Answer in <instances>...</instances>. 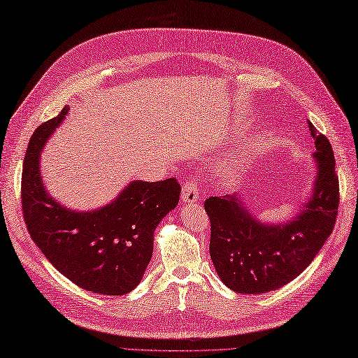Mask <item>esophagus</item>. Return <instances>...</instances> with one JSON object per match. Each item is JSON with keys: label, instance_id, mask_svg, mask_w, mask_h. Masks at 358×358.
I'll list each match as a JSON object with an SVG mask.
<instances>
[{"label": "esophagus", "instance_id": "34e87169", "mask_svg": "<svg viewBox=\"0 0 358 358\" xmlns=\"http://www.w3.org/2000/svg\"><path fill=\"white\" fill-rule=\"evenodd\" d=\"M199 194H200V188H199V182L197 179L193 176L185 180L184 187H182V196L180 200L182 203H197L199 202Z\"/></svg>", "mask_w": 358, "mask_h": 358}]
</instances>
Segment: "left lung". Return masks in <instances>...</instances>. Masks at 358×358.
I'll list each match as a JSON object with an SVG mask.
<instances>
[{
    "instance_id": "left-lung-1",
    "label": "left lung",
    "mask_w": 358,
    "mask_h": 358,
    "mask_svg": "<svg viewBox=\"0 0 358 358\" xmlns=\"http://www.w3.org/2000/svg\"><path fill=\"white\" fill-rule=\"evenodd\" d=\"M317 161L313 194L293 220L259 223L237 194L209 197V254L220 280L237 293L261 294L299 276L333 232L338 211V178L328 138L308 123Z\"/></svg>"
}]
</instances>
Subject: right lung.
<instances>
[{
    "mask_svg": "<svg viewBox=\"0 0 358 358\" xmlns=\"http://www.w3.org/2000/svg\"><path fill=\"white\" fill-rule=\"evenodd\" d=\"M68 110L41 124L30 139L21 179L24 220L31 240L69 281L92 293L126 294L141 282L156 226L176 208L180 185L174 178L130 182L112 203L90 213L59 205L43 188L39 159Z\"/></svg>",
    "mask_w": 358,
    "mask_h": 358,
    "instance_id": "add662e5",
    "label": "right lung"
}]
</instances>
